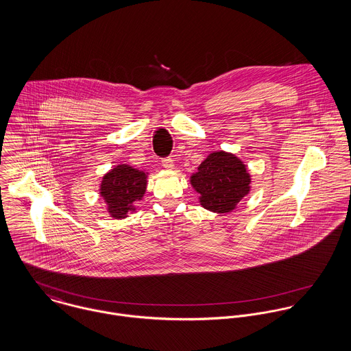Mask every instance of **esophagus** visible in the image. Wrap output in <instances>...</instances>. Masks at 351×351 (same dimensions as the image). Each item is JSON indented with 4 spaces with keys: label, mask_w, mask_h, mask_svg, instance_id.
<instances>
[{
    "label": "esophagus",
    "mask_w": 351,
    "mask_h": 351,
    "mask_svg": "<svg viewBox=\"0 0 351 351\" xmlns=\"http://www.w3.org/2000/svg\"><path fill=\"white\" fill-rule=\"evenodd\" d=\"M173 160L172 158H164L162 160V167L165 168V169H173Z\"/></svg>",
    "instance_id": "obj_1"
}]
</instances>
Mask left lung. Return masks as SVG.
Returning <instances> with one entry per match:
<instances>
[{"mask_svg":"<svg viewBox=\"0 0 351 351\" xmlns=\"http://www.w3.org/2000/svg\"><path fill=\"white\" fill-rule=\"evenodd\" d=\"M251 183L244 161L225 150L211 152L190 176L191 187L199 194V205L218 214L234 210L250 194Z\"/></svg>","mask_w":351,"mask_h":351,"instance_id":"left-lung-1","label":"left lung"}]
</instances>
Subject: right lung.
<instances>
[{
  "label": "right lung",
  "instance_id": "1",
  "mask_svg": "<svg viewBox=\"0 0 351 351\" xmlns=\"http://www.w3.org/2000/svg\"><path fill=\"white\" fill-rule=\"evenodd\" d=\"M149 172L129 164L112 167L101 178L99 195L107 205V213L114 219H123L136 213L137 204L143 199Z\"/></svg>",
  "mask_w": 351,
  "mask_h": 351
}]
</instances>
